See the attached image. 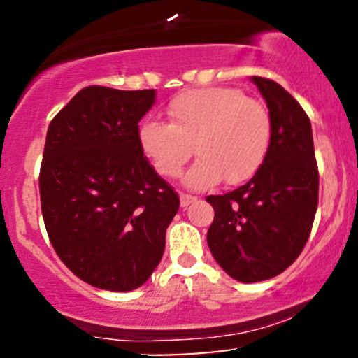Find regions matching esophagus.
<instances>
[{"label": "esophagus", "mask_w": 358, "mask_h": 358, "mask_svg": "<svg viewBox=\"0 0 358 358\" xmlns=\"http://www.w3.org/2000/svg\"><path fill=\"white\" fill-rule=\"evenodd\" d=\"M195 200H196V196L190 195V193H182V195H180V205H182L183 208L195 202Z\"/></svg>", "instance_id": "34e87169"}]
</instances>
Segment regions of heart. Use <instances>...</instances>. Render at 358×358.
I'll use <instances>...</instances> for the list:
<instances>
[{"label":"heart","mask_w":358,"mask_h":358,"mask_svg":"<svg viewBox=\"0 0 358 358\" xmlns=\"http://www.w3.org/2000/svg\"><path fill=\"white\" fill-rule=\"evenodd\" d=\"M168 124L146 121L139 146L155 171L165 178L180 175L193 155L199 159L185 175L192 188L248 182L266 162L273 139V119L264 104L234 87L187 90L170 101Z\"/></svg>","instance_id":"b5f03b06"}]
</instances>
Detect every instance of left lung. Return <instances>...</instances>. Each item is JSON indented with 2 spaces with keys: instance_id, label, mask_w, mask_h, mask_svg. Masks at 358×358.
Returning <instances> with one entry per match:
<instances>
[{
  "instance_id": "8db88e82",
  "label": "left lung",
  "mask_w": 358,
  "mask_h": 358,
  "mask_svg": "<svg viewBox=\"0 0 358 358\" xmlns=\"http://www.w3.org/2000/svg\"><path fill=\"white\" fill-rule=\"evenodd\" d=\"M273 119L269 153L248 183L208 195L215 217L207 232L213 259L241 282L266 281L305 248L318 207V165L311 122L278 82L252 77Z\"/></svg>"
}]
</instances>
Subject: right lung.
<instances>
[{"instance_id":"right-lung-1","label":"right lung","mask_w":358,"mask_h":358,"mask_svg":"<svg viewBox=\"0 0 358 358\" xmlns=\"http://www.w3.org/2000/svg\"><path fill=\"white\" fill-rule=\"evenodd\" d=\"M155 89L84 87L52 119L40 166V202L53 249L94 287L133 291L165 250L178 193L139 146L138 122Z\"/></svg>"}]
</instances>
